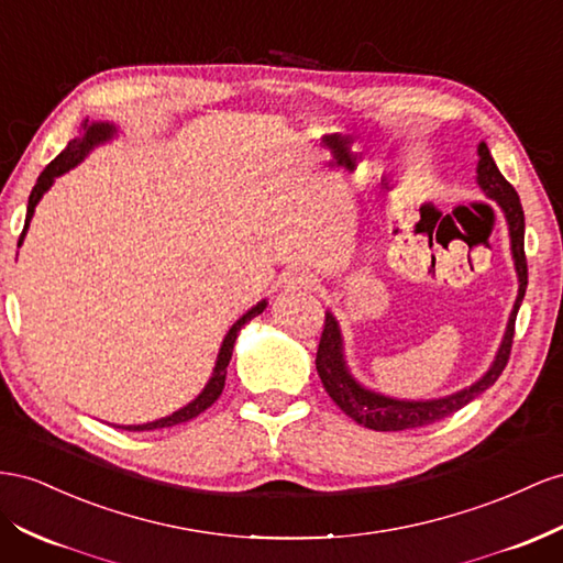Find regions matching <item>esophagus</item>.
<instances>
[{
	"instance_id": "34e87169",
	"label": "esophagus",
	"mask_w": 563,
	"mask_h": 563,
	"mask_svg": "<svg viewBox=\"0 0 563 563\" xmlns=\"http://www.w3.org/2000/svg\"><path fill=\"white\" fill-rule=\"evenodd\" d=\"M317 279L310 275L308 269H294L284 277V288L286 291H308V288H314Z\"/></svg>"
}]
</instances>
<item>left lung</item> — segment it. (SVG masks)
<instances>
[{"mask_svg": "<svg viewBox=\"0 0 563 563\" xmlns=\"http://www.w3.org/2000/svg\"><path fill=\"white\" fill-rule=\"evenodd\" d=\"M476 173H478L476 177L478 187L483 189V194L488 196V199H493L499 206V210L505 212L509 239H511V257H514L516 277H519V296H516L514 310L509 314L505 339L499 343V351L490 364V369L485 372L476 384H471L468 388H462L457 393L445 395V398H435V400H398V398H388V395L364 388L360 382H355V376L345 364L343 336H341L336 317L327 312L324 331H322V339H319L317 360H314L317 374L322 378L329 398L364 429L405 431V429L429 427V423L454 415L457 409L478 398L483 390H488L497 382L499 374H503L507 367L511 343H514V322H516V314H519L521 300L526 296V286H528V265H526V251H523V232H526L523 208L519 201V194H516V189L505 179V175L499 173V168L490 156V148L485 142L478 144Z\"/></svg>", "mask_w": 563, "mask_h": 563, "instance_id": "8db88e82", "label": "left lung"}]
</instances>
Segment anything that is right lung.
Returning <instances> with one entry per match:
<instances>
[{"label": "right lung", "instance_id": "right-lung-1", "mask_svg": "<svg viewBox=\"0 0 563 563\" xmlns=\"http://www.w3.org/2000/svg\"><path fill=\"white\" fill-rule=\"evenodd\" d=\"M115 134V125L111 123H89V120H85L82 123V134L75 136V140L68 142V146L60 151V154L47 165V168L42 170V175L37 177V185L33 187V191H30V199H27V212H25V227H23V234L19 239V249L23 244L25 239V232L30 227V220H33V212H35V206L40 203V199L44 196V191H49V187L54 185V179L58 175L68 173L70 168H75L89 151H92L95 146L103 144L113 140ZM267 308V300H261L257 306H253L244 317H239L236 322L232 324V329L227 331V336L220 345V353H218V360H216V369H212V376L208 378L206 388L196 395V398L185 405L181 409H177V412L163 417V419H156V421H148V423H136V427H118V429H125V431H156V429H168V427H177V423H185L194 417H199L201 412H206V409L216 402L220 395H222V388H224V378H227V364H230L232 360V351H234V343H236V336L239 331L244 324H249L253 317L261 314L263 310Z\"/></svg>", "mask_w": 563, "mask_h": 563}]
</instances>
